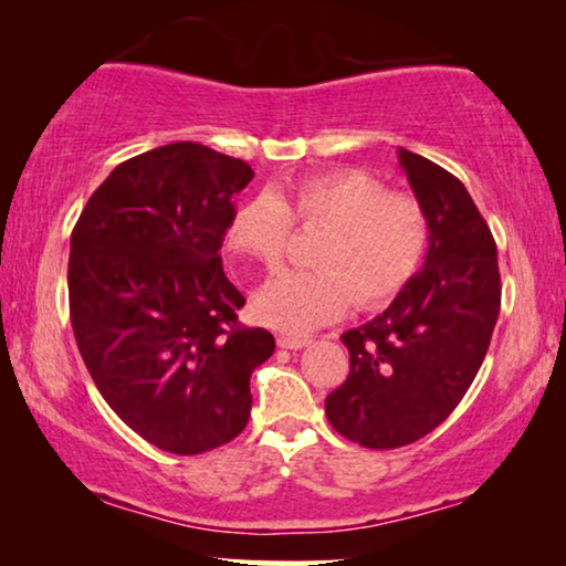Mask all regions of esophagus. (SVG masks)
Returning <instances> with one entry per match:
<instances>
[{
  "mask_svg": "<svg viewBox=\"0 0 566 566\" xmlns=\"http://www.w3.org/2000/svg\"><path fill=\"white\" fill-rule=\"evenodd\" d=\"M276 344H280L282 349H302L310 344V337H296V334H280L276 337Z\"/></svg>",
  "mask_w": 566,
  "mask_h": 566,
  "instance_id": "esophagus-1",
  "label": "esophagus"
}]
</instances>
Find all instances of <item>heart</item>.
<instances>
[{
	"instance_id": "heart-1",
	"label": "heart",
	"mask_w": 566,
	"mask_h": 566,
	"mask_svg": "<svg viewBox=\"0 0 566 566\" xmlns=\"http://www.w3.org/2000/svg\"><path fill=\"white\" fill-rule=\"evenodd\" d=\"M292 224L327 227L314 247L312 272H282L254 294V317L284 332L334 322L354 302L377 310L405 290L424 260L429 219L411 195L387 191L367 169L344 167L262 191L237 209L227 244L264 270H276L290 249Z\"/></svg>"
}]
</instances>
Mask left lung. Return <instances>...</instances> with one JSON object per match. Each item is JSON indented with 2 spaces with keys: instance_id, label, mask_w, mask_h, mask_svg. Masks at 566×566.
<instances>
[{
  "instance_id": "8db88e82",
  "label": "left lung",
  "mask_w": 566,
  "mask_h": 566,
  "mask_svg": "<svg viewBox=\"0 0 566 566\" xmlns=\"http://www.w3.org/2000/svg\"><path fill=\"white\" fill-rule=\"evenodd\" d=\"M399 165L429 219L427 262L379 317L342 334L349 375L324 401L329 424L369 449L417 442L452 415L502 304L494 237L467 187L401 147Z\"/></svg>"
}]
</instances>
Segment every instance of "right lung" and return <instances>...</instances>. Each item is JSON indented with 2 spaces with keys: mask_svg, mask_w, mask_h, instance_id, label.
<instances>
[{
  "mask_svg": "<svg viewBox=\"0 0 566 566\" xmlns=\"http://www.w3.org/2000/svg\"><path fill=\"white\" fill-rule=\"evenodd\" d=\"M242 159L197 142L137 155L102 181L72 229L70 317L104 401L142 439L202 454L247 427L249 377L274 337L239 324L222 249Z\"/></svg>",
  "mask_w": 566,
  "mask_h": 566,
  "instance_id": "right-lung-1",
  "label": "right lung"
}]
</instances>
